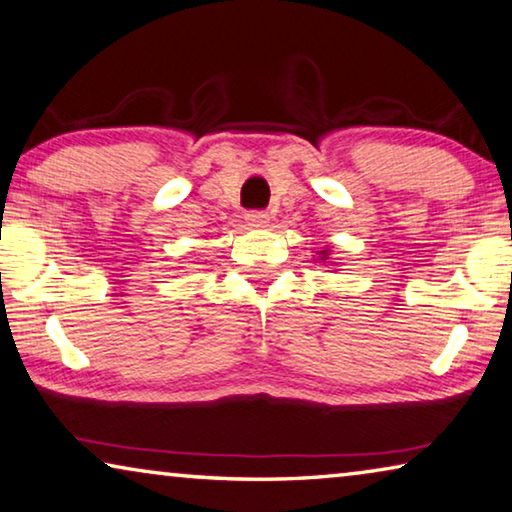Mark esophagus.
Returning a JSON list of instances; mask_svg holds the SVG:
<instances>
[{
	"label": "esophagus",
	"mask_w": 512,
	"mask_h": 512,
	"mask_svg": "<svg viewBox=\"0 0 512 512\" xmlns=\"http://www.w3.org/2000/svg\"><path fill=\"white\" fill-rule=\"evenodd\" d=\"M246 223L250 225V227H264L266 223H269V213L266 211H248L246 213Z\"/></svg>",
	"instance_id": "34e87169"
}]
</instances>
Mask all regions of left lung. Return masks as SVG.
I'll list each match as a JSON object with an SVG mask.
<instances>
[{
    "label": "left lung",
    "mask_w": 512,
    "mask_h": 512,
    "mask_svg": "<svg viewBox=\"0 0 512 512\" xmlns=\"http://www.w3.org/2000/svg\"><path fill=\"white\" fill-rule=\"evenodd\" d=\"M324 255H326V253H324Z\"/></svg>",
    "instance_id": "8db88e82"
}]
</instances>
